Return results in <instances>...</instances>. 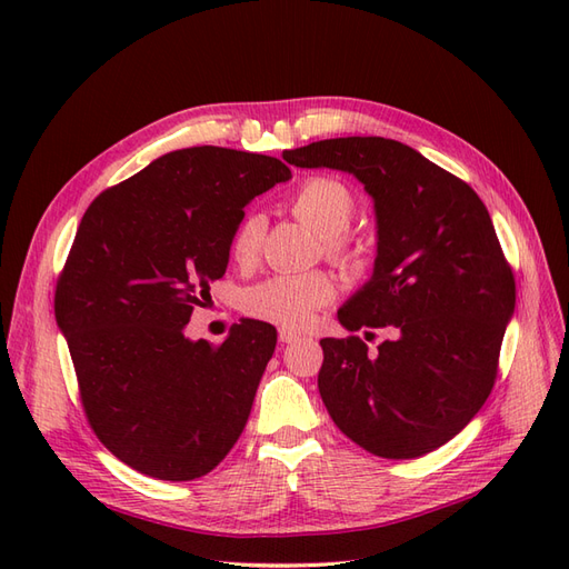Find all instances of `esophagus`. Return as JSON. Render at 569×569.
Here are the masks:
<instances>
[{"label": "esophagus", "mask_w": 569, "mask_h": 569, "mask_svg": "<svg viewBox=\"0 0 569 569\" xmlns=\"http://www.w3.org/2000/svg\"><path fill=\"white\" fill-rule=\"evenodd\" d=\"M297 339H299V332L289 330V327H280V341L282 343H291V341H297Z\"/></svg>", "instance_id": "esophagus-1"}]
</instances>
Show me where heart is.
<instances>
[{"label":"heart","instance_id":"b5f03b06","mask_svg":"<svg viewBox=\"0 0 569 569\" xmlns=\"http://www.w3.org/2000/svg\"><path fill=\"white\" fill-rule=\"evenodd\" d=\"M289 209L316 234L322 237L325 253L332 258H351L353 249L341 234L356 216L353 189L330 176L303 180L289 197ZM263 218L244 216L232 234V258L237 263H251L263 237ZM337 297V287L325 272H282L253 284L244 295L247 313L282 327H303Z\"/></svg>","mask_w":569,"mask_h":569}]
</instances>
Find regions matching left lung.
Wrapping results in <instances>:
<instances>
[{
	"instance_id": "1",
	"label": "left lung",
	"mask_w": 569,
	"mask_h": 569,
	"mask_svg": "<svg viewBox=\"0 0 569 569\" xmlns=\"http://www.w3.org/2000/svg\"><path fill=\"white\" fill-rule=\"evenodd\" d=\"M282 157L351 173L375 201L372 278L337 318L349 332L389 327L391 339L375 356L360 337L320 339L327 412L380 458L439 449L485 406L515 311V278L487 206L470 184L385 137H337Z\"/></svg>"
}]
</instances>
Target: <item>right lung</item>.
<instances>
[{
	"label": "right lung",
	"instance_id": "obj_1",
	"mask_svg": "<svg viewBox=\"0 0 569 569\" xmlns=\"http://www.w3.org/2000/svg\"><path fill=\"white\" fill-rule=\"evenodd\" d=\"M272 157L189 147L151 161L84 211L54 316L94 435L132 470L189 481L230 453L278 330L244 318L222 343L184 325L226 274L244 206L287 182Z\"/></svg>",
	"mask_w": 569,
	"mask_h": 569
}]
</instances>
